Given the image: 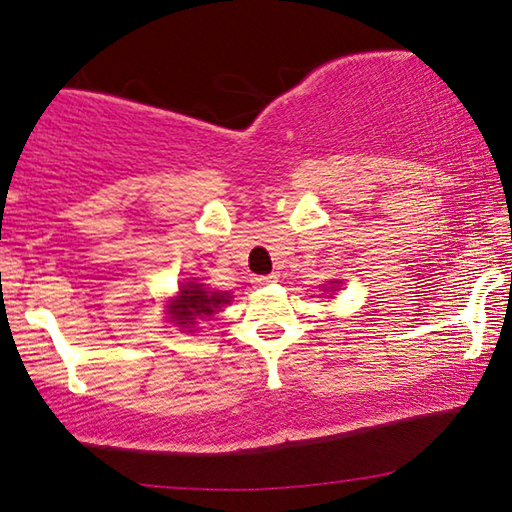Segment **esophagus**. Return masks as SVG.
Returning <instances> with one entry per match:
<instances>
[{
    "mask_svg": "<svg viewBox=\"0 0 512 512\" xmlns=\"http://www.w3.org/2000/svg\"><path fill=\"white\" fill-rule=\"evenodd\" d=\"M275 280H277V275H275V273H271V275H255L253 280H250V282H253L255 287H264V284H268V282H275Z\"/></svg>",
    "mask_w": 512,
    "mask_h": 512,
    "instance_id": "34e87169",
    "label": "esophagus"
}]
</instances>
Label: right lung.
<instances>
[{"instance_id": "1", "label": "right lung", "mask_w": 512, "mask_h": 512, "mask_svg": "<svg viewBox=\"0 0 512 512\" xmlns=\"http://www.w3.org/2000/svg\"><path fill=\"white\" fill-rule=\"evenodd\" d=\"M230 293L207 291L203 284L189 282L180 287L178 298L171 302L169 314L176 325L189 327L196 323V318H210L221 305H228Z\"/></svg>"}]
</instances>
